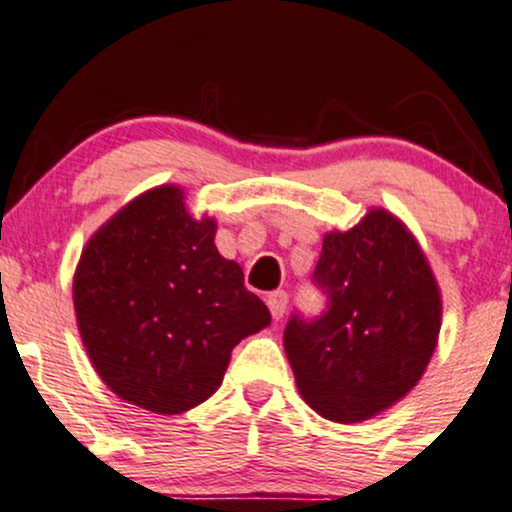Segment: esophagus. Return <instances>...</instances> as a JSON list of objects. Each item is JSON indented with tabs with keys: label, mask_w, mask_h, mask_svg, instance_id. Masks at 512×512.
<instances>
[{
	"label": "esophagus",
	"mask_w": 512,
	"mask_h": 512,
	"mask_svg": "<svg viewBox=\"0 0 512 512\" xmlns=\"http://www.w3.org/2000/svg\"><path fill=\"white\" fill-rule=\"evenodd\" d=\"M286 303H289V296H286V291H272V294L267 296V306H269V313H272V318L279 320L284 316Z\"/></svg>",
	"instance_id": "1"
}]
</instances>
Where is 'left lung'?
<instances>
[{
    "mask_svg": "<svg viewBox=\"0 0 512 512\" xmlns=\"http://www.w3.org/2000/svg\"><path fill=\"white\" fill-rule=\"evenodd\" d=\"M325 308L291 313L284 350L313 411L359 423L406 396L428 367L442 301L428 260L391 213L328 233L313 269Z\"/></svg>",
    "mask_w": 512,
    "mask_h": 512,
    "instance_id": "obj_1",
    "label": "left lung"
}]
</instances>
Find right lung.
Masks as SVG:
<instances>
[{
  "label": "right lung",
  "mask_w": 512,
  "mask_h": 512,
  "mask_svg": "<svg viewBox=\"0 0 512 512\" xmlns=\"http://www.w3.org/2000/svg\"><path fill=\"white\" fill-rule=\"evenodd\" d=\"M213 238L216 223L189 216L182 189L157 187L84 247L77 325L123 401L165 415L199 406L221 386L233 347L269 325L267 306Z\"/></svg>",
  "instance_id": "obj_1"
}]
</instances>
